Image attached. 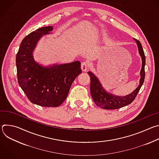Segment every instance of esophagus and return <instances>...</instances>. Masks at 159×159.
Instances as JSON below:
<instances>
[{"label": "esophagus", "instance_id": "34e87169", "mask_svg": "<svg viewBox=\"0 0 159 159\" xmlns=\"http://www.w3.org/2000/svg\"><path fill=\"white\" fill-rule=\"evenodd\" d=\"M89 63L87 62H82L81 64V69L82 70V71L85 72L87 71V70L89 69Z\"/></svg>", "mask_w": 159, "mask_h": 159}]
</instances>
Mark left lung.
Here are the masks:
<instances>
[{
    "mask_svg": "<svg viewBox=\"0 0 159 159\" xmlns=\"http://www.w3.org/2000/svg\"><path fill=\"white\" fill-rule=\"evenodd\" d=\"M134 39L137 42L139 52L142 60V69L140 71L141 77L139 87L133 93L127 96L123 97L115 96L107 93L102 87L98 79L92 72H89L88 75L90 77V94L94 102L98 107L105 109H117L131 104L137 97L145 80V56L141 43L137 39L134 38Z\"/></svg>",
    "mask_w": 159,
    "mask_h": 159,
    "instance_id": "left-lung-1",
    "label": "left lung"
}]
</instances>
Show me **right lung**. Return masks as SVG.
I'll return each instance as SVG.
<instances>
[{
    "mask_svg": "<svg viewBox=\"0 0 159 159\" xmlns=\"http://www.w3.org/2000/svg\"><path fill=\"white\" fill-rule=\"evenodd\" d=\"M53 29V26L43 27L26 36L20 43L16 58L19 85L32 103L44 107L61 105L73 82L82 73L79 61L48 67L34 61L33 52L38 40Z\"/></svg>",
    "mask_w": 159,
    "mask_h": 159,
    "instance_id": "right-lung-1",
    "label": "right lung"
}]
</instances>
